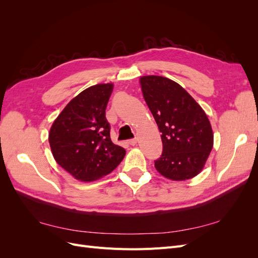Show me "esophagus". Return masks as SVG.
Listing matches in <instances>:
<instances>
[{"instance_id":"1","label":"esophagus","mask_w":258,"mask_h":258,"mask_svg":"<svg viewBox=\"0 0 258 258\" xmlns=\"http://www.w3.org/2000/svg\"><path fill=\"white\" fill-rule=\"evenodd\" d=\"M137 142H138V140H137V138H135V139H130V140H129V141H128V143H129L130 145H132V146H134V145H136V144H137Z\"/></svg>"}]
</instances>
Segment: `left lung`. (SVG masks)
Instances as JSON below:
<instances>
[{"mask_svg":"<svg viewBox=\"0 0 258 258\" xmlns=\"http://www.w3.org/2000/svg\"><path fill=\"white\" fill-rule=\"evenodd\" d=\"M140 83L161 132L162 154L155 160L156 170L173 181L196 176L213 147L207 114L181 85L167 77L143 76Z\"/></svg>","mask_w":258,"mask_h":258,"instance_id":"left-lung-1","label":"left lung"}]
</instances>
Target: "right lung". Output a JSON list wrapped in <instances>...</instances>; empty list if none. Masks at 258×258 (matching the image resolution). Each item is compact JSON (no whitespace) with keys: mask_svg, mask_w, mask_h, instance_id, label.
Returning <instances> with one entry per match:
<instances>
[{"mask_svg":"<svg viewBox=\"0 0 258 258\" xmlns=\"http://www.w3.org/2000/svg\"><path fill=\"white\" fill-rule=\"evenodd\" d=\"M113 84H99L72 99L53 121L49 144L53 158L76 179L91 182L111 173L126 151L112 142L105 108Z\"/></svg>","mask_w":258,"mask_h":258,"instance_id":"add662e5","label":"right lung"}]
</instances>
